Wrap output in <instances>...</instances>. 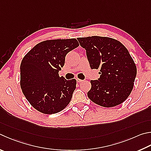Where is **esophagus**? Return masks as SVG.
<instances>
[{
	"instance_id": "esophagus-1",
	"label": "esophagus",
	"mask_w": 151,
	"mask_h": 151,
	"mask_svg": "<svg viewBox=\"0 0 151 151\" xmlns=\"http://www.w3.org/2000/svg\"><path fill=\"white\" fill-rule=\"evenodd\" d=\"M76 81H77V83H82V82L83 81V80H81V79H79V78H76Z\"/></svg>"
}]
</instances>
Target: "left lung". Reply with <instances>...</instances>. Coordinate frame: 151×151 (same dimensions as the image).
<instances>
[{"label":"left lung","instance_id":"left-lung-1","mask_svg":"<svg viewBox=\"0 0 151 151\" xmlns=\"http://www.w3.org/2000/svg\"><path fill=\"white\" fill-rule=\"evenodd\" d=\"M77 40L86 49L90 68H100V78L90 81L92 86L88 97L106 108L123 103L132 91L137 75L136 65L127 48L119 41L108 37Z\"/></svg>","mask_w":151,"mask_h":151}]
</instances>
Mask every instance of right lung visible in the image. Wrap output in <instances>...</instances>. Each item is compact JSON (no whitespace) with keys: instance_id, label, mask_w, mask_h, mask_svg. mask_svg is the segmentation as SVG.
Returning <instances> with one entry per match:
<instances>
[{"instance_id":"1","label":"right lung","mask_w":151,"mask_h":151,"mask_svg":"<svg viewBox=\"0 0 151 151\" xmlns=\"http://www.w3.org/2000/svg\"><path fill=\"white\" fill-rule=\"evenodd\" d=\"M79 45L76 39L47 40L27 53L20 65V86L29 104L42 113L66 108L76 88L75 79L59 77L67 54Z\"/></svg>"}]
</instances>
